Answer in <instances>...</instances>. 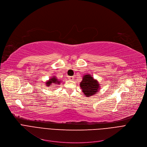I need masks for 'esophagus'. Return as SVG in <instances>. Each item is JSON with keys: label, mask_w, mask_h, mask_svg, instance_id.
Wrapping results in <instances>:
<instances>
[{"label": "esophagus", "mask_w": 147, "mask_h": 147, "mask_svg": "<svg viewBox=\"0 0 147 147\" xmlns=\"http://www.w3.org/2000/svg\"><path fill=\"white\" fill-rule=\"evenodd\" d=\"M68 78L71 81H73L74 80V78L73 76H68Z\"/></svg>", "instance_id": "obj_1"}]
</instances>
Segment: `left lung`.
Returning <instances> with one entry per match:
<instances>
[{
  "label": "left lung",
  "mask_w": 147,
  "mask_h": 147,
  "mask_svg": "<svg viewBox=\"0 0 147 147\" xmlns=\"http://www.w3.org/2000/svg\"><path fill=\"white\" fill-rule=\"evenodd\" d=\"M82 78V81L80 83V87L85 96L88 97L92 96V95H96L100 88L98 82L89 74L85 75Z\"/></svg>",
  "instance_id": "obj_1"
}]
</instances>
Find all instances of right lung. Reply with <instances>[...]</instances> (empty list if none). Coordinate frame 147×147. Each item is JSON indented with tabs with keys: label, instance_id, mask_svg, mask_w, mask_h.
I'll return each instance as SVG.
<instances>
[{
	"label": "right lung",
	"instance_id": "right-lung-1",
	"mask_svg": "<svg viewBox=\"0 0 147 147\" xmlns=\"http://www.w3.org/2000/svg\"><path fill=\"white\" fill-rule=\"evenodd\" d=\"M60 81H59L58 79H57V78L56 76H53L52 78H51L49 79V80L48 81H47L46 82V85L47 86V87H49V86H50L52 84V83L55 84H60Z\"/></svg>",
	"mask_w": 147,
	"mask_h": 147
}]
</instances>
